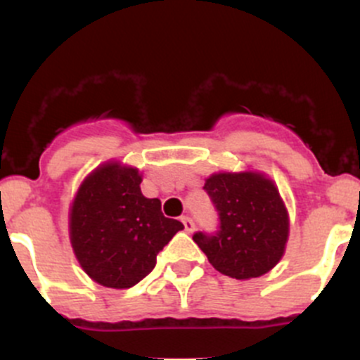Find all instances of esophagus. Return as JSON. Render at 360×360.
Segmentation results:
<instances>
[{
	"instance_id": "1",
	"label": "esophagus",
	"mask_w": 360,
	"mask_h": 360,
	"mask_svg": "<svg viewBox=\"0 0 360 360\" xmlns=\"http://www.w3.org/2000/svg\"><path fill=\"white\" fill-rule=\"evenodd\" d=\"M183 224H184V231H188V233H191V231L195 230V223H193V219H191V217H183Z\"/></svg>"
}]
</instances>
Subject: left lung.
Returning a JSON list of instances; mask_svg holds the SVG:
<instances>
[{"instance_id":"1","label":"left lung","mask_w":360,"mask_h":360,"mask_svg":"<svg viewBox=\"0 0 360 360\" xmlns=\"http://www.w3.org/2000/svg\"><path fill=\"white\" fill-rule=\"evenodd\" d=\"M203 190L219 214L217 233L193 235L209 263L237 281L268 274L289 238V214L274 181L256 170L216 172Z\"/></svg>"}]
</instances>
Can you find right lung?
I'll return each mask as SVG.
<instances>
[{
    "instance_id": "right-lung-1",
    "label": "right lung",
    "mask_w": 360,
    "mask_h": 360,
    "mask_svg": "<svg viewBox=\"0 0 360 360\" xmlns=\"http://www.w3.org/2000/svg\"><path fill=\"white\" fill-rule=\"evenodd\" d=\"M136 167L106 162L79 184L69 209V240L79 266L97 284L129 289L157 264V254L183 230L141 193Z\"/></svg>"
}]
</instances>
